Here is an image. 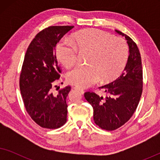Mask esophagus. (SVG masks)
<instances>
[{
  "label": "esophagus",
  "mask_w": 160,
  "mask_h": 160,
  "mask_svg": "<svg viewBox=\"0 0 160 160\" xmlns=\"http://www.w3.org/2000/svg\"><path fill=\"white\" fill-rule=\"evenodd\" d=\"M74 89H75L76 90H78V92H80L81 94H82V95L84 93V89H81V88H79V87H74Z\"/></svg>",
  "instance_id": "34e87169"
}]
</instances>
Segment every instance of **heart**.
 Segmentation results:
<instances>
[{
	"instance_id": "1",
	"label": "heart",
	"mask_w": 160,
	"mask_h": 160,
	"mask_svg": "<svg viewBox=\"0 0 160 160\" xmlns=\"http://www.w3.org/2000/svg\"><path fill=\"white\" fill-rule=\"evenodd\" d=\"M74 44L67 40L57 46V57L65 68L77 62L78 50L89 52V65L76 67L67 74V81L81 88L95 84L101 78L110 82L121 75L128 62L129 48L125 40L98 29H85L73 36Z\"/></svg>"
}]
</instances>
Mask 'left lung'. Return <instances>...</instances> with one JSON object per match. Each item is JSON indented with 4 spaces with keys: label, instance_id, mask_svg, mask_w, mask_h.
Here are the masks:
<instances>
[{
    "label": "left lung",
    "instance_id": "obj_1",
    "mask_svg": "<svg viewBox=\"0 0 160 160\" xmlns=\"http://www.w3.org/2000/svg\"><path fill=\"white\" fill-rule=\"evenodd\" d=\"M116 32L126 38L129 47L124 72L115 81L99 87L106 93V98L92 92L84 93L85 99L93 108L95 123L108 131L120 128L132 117L143 90V71L138 48L127 35L117 30Z\"/></svg>",
    "mask_w": 160,
    "mask_h": 160
}]
</instances>
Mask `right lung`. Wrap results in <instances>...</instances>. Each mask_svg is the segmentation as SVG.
Returning <instances> with one entry per match:
<instances>
[{
    "label": "right lung",
    "mask_w": 160,
    "mask_h": 160,
    "mask_svg": "<svg viewBox=\"0 0 160 160\" xmlns=\"http://www.w3.org/2000/svg\"><path fill=\"white\" fill-rule=\"evenodd\" d=\"M73 26H50L41 30L30 43L22 68L19 88L24 105L32 119L41 128L57 129L67 121L66 98L71 87L58 93L52 87L60 76L56 46Z\"/></svg>",
    "instance_id": "add662e5"
}]
</instances>
